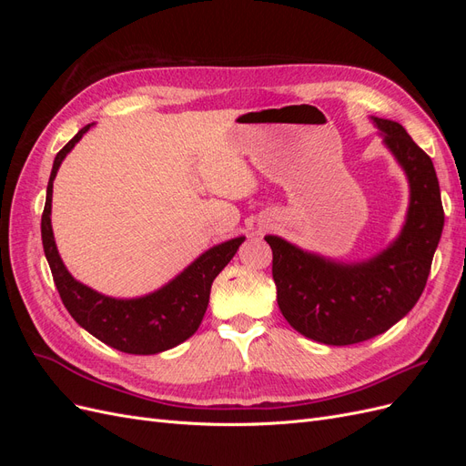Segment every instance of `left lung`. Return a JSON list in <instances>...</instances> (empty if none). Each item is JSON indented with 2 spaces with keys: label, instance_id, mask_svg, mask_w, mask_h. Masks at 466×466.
<instances>
[{
  "label": "left lung",
  "instance_id": "1",
  "mask_svg": "<svg viewBox=\"0 0 466 466\" xmlns=\"http://www.w3.org/2000/svg\"><path fill=\"white\" fill-rule=\"evenodd\" d=\"M385 146L404 168L410 206L400 235L370 260L344 264L268 235L281 315L311 340L348 346L397 324L426 288L443 231L440 182L430 155L399 122L371 118Z\"/></svg>",
  "mask_w": 466,
  "mask_h": 466
}]
</instances>
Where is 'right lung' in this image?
Wrapping results in <instances>:
<instances>
[{"label": "right lung", "instance_id": "add662e5", "mask_svg": "<svg viewBox=\"0 0 466 466\" xmlns=\"http://www.w3.org/2000/svg\"><path fill=\"white\" fill-rule=\"evenodd\" d=\"M91 126L93 124H87L86 128H81L56 155L46 188V204L40 221L42 247H45L56 289H58L67 313L76 319L79 327L106 346L124 351V354H159V351L185 342L198 330L209 303L211 281L235 257L245 237H237L211 247L167 286L144 295V298L115 299L83 286L67 272L58 255L50 214L56 173H58L66 155L74 149Z\"/></svg>", "mask_w": 466, "mask_h": 466}]
</instances>
